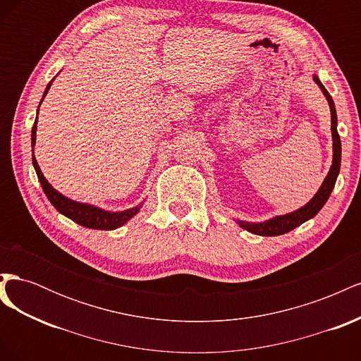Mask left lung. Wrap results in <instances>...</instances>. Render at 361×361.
Here are the masks:
<instances>
[{
  "instance_id": "left-lung-1",
  "label": "left lung",
  "mask_w": 361,
  "mask_h": 361,
  "mask_svg": "<svg viewBox=\"0 0 361 361\" xmlns=\"http://www.w3.org/2000/svg\"><path fill=\"white\" fill-rule=\"evenodd\" d=\"M313 81L319 85V89L322 90L324 96L326 97L330 105V111H331V135H333V164L331 169L326 174V178L324 179L319 191L314 194V197L307 203L304 204L300 209L293 211L290 214L286 215H279L271 218L268 221L264 223H248V221H241L238 220L236 223L241 226L245 231L255 233V235H260V236H279L283 233H288L290 231H293L295 227H298L300 224H302L304 221L310 220L316 214H318L322 206L325 204V202L329 200L330 194L334 188L336 179L338 176V171H341V159H342V145H341V137H338L337 133V116H336V106L333 102V97L330 96V93L326 92L325 87L322 85V82L319 81V78L316 75H313Z\"/></svg>"
}]
</instances>
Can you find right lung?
<instances>
[{
    "instance_id": "obj_1",
    "label": "right lung",
    "mask_w": 361,
    "mask_h": 361,
    "mask_svg": "<svg viewBox=\"0 0 361 361\" xmlns=\"http://www.w3.org/2000/svg\"><path fill=\"white\" fill-rule=\"evenodd\" d=\"M52 81H49V84L47 85V90H45V93H43L40 104L43 102V99H45V96L49 90ZM40 104H39V106H40ZM37 113H39V110H37ZM36 129H37V117H36V122H35V125H32V130H31V146L32 147H35V145H36ZM32 166H35V170L37 173V178L40 180L43 192L47 194L48 200L52 203V206L56 207L60 214L71 218V220L75 221L76 224L89 227V228H96V231H114V228L123 226L126 221H129L130 218H133L140 211L141 204L135 206V207H130V209H126L122 212H108V211H104V209H101V207L93 206V204L73 202L68 197H64V195L60 194L57 190H54L52 185L45 179V176H43V173L40 171L39 164L35 158V150H32Z\"/></svg>"
}]
</instances>
